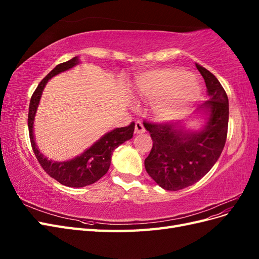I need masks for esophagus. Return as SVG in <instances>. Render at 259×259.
Masks as SVG:
<instances>
[{
    "mask_svg": "<svg viewBox=\"0 0 259 259\" xmlns=\"http://www.w3.org/2000/svg\"><path fill=\"white\" fill-rule=\"evenodd\" d=\"M145 127H144V125H143V123L140 122V121H137L136 123H135V134H142V133H145Z\"/></svg>",
    "mask_w": 259,
    "mask_h": 259,
    "instance_id": "1",
    "label": "esophagus"
}]
</instances>
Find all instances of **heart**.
<instances>
[{
    "instance_id": "heart-1",
    "label": "heart",
    "mask_w": 259,
    "mask_h": 259,
    "mask_svg": "<svg viewBox=\"0 0 259 259\" xmlns=\"http://www.w3.org/2000/svg\"><path fill=\"white\" fill-rule=\"evenodd\" d=\"M139 97L152 101L155 112L165 117L176 116L200 96L195 77L178 68L156 69L147 72L135 85Z\"/></svg>"
}]
</instances>
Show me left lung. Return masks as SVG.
Segmentation results:
<instances>
[{
    "label": "left lung",
    "instance_id": "8db88e82",
    "mask_svg": "<svg viewBox=\"0 0 259 259\" xmlns=\"http://www.w3.org/2000/svg\"><path fill=\"white\" fill-rule=\"evenodd\" d=\"M195 67L205 81L208 100L198 110L206 115L204 127L187 130L178 123L144 122L153 146L145 160V167L161 188L177 191L204 177L221 156L228 132L229 103L227 94L207 69Z\"/></svg>",
    "mask_w": 259,
    "mask_h": 259
}]
</instances>
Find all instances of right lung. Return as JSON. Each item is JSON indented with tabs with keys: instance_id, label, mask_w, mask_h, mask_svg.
Masks as SVG:
<instances>
[{
	"instance_id": "add662e5",
	"label": "right lung",
	"mask_w": 259,
	"mask_h": 259,
	"mask_svg": "<svg viewBox=\"0 0 259 259\" xmlns=\"http://www.w3.org/2000/svg\"><path fill=\"white\" fill-rule=\"evenodd\" d=\"M79 62V57H73L72 59L62 62V64L55 67L40 82V84L37 85L32 97H31L28 113L30 142L38 163L41 164L43 169L52 178L56 179L61 185L73 188L92 185L103 177L108 171L109 167H110L111 156L114 149L126 142V140L131 139L133 134H134L135 128L134 122H132L128 126L114 128L98 139L95 144L89 149H86L83 153L69 161L55 162L49 160L40 152L34 140L33 123L43 90L45 85L48 84L49 80H51L53 76L59 74L60 72L67 71V70L76 66Z\"/></svg>"
}]
</instances>
